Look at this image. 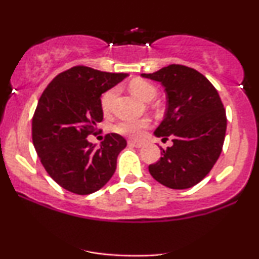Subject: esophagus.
<instances>
[{"mask_svg": "<svg viewBox=\"0 0 259 259\" xmlns=\"http://www.w3.org/2000/svg\"><path fill=\"white\" fill-rule=\"evenodd\" d=\"M127 144H129L130 146L138 147V148H140V147L144 146V144H142V142H140V141H135V140H130V141H127Z\"/></svg>", "mask_w": 259, "mask_h": 259, "instance_id": "1", "label": "esophagus"}]
</instances>
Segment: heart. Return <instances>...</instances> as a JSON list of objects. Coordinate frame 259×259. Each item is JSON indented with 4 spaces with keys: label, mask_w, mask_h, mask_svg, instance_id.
<instances>
[{
    "label": "heart",
    "mask_w": 259,
    "mask_h": 259,
    "mask_svg": "<svg viewBox=\"0 0 259 259\" xmlns=\"http://www.w3.org/2000/svg\"><path fill=\"white\" fill-rule=\"evenodd\" d=\"M130 90L136 96L145 101H151L157 96V88L146 80H134L130 82ZM118 90L115 88L109 89L101 96V108L103 113L108 114L112 112L113 105H114L115 97H117ZM151 125V120L148 118H141V119H130L120 120L115 124L113 130L120 135L129 136V138H139L142 133Z\"/></svg>",
    "instance_id": "1"
}]
</instances>
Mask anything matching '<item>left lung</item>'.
Listing matches in <instances>:
<instances>
[{"label": "left lung", "mask_w": 259, "mask_h": 259, "mask_svg": "<svg viewBox=\"0 0 259 259\" xmlns=\"http://www.w3.org/2000/svg\"><path fill=\"white\" fill-rule=\"evenodd\" d=\"M141 75L164 86L167 111L154 135L173 141L171 147L160 148L162 157L148 165L150 174L169 189L195 186L212 170L224 144L227 114L218 91L186 65L170 64Z\"/></svg>", "instance_id": "left-lung-1"}]
</instances>
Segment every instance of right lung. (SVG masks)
<instances>
[{"instance_id":"obj_1","label":"right lung","mask_w":259,"mask_h":259,"mask_svg":"<svg viewBox=\"0 0 259 259\" xmlns=\"http://www.w3.org/2000/svg\"><path fill=\"white\" fill-rule=\"evenodd\" d=\"M126 76L75 65L59 73L38 100L32 144L45 170L73 194H92L114 174L126 140L111 133L96 147L86 138L97 134V123L103 119L101 95Z\"/></svg>"}]
</instances>
